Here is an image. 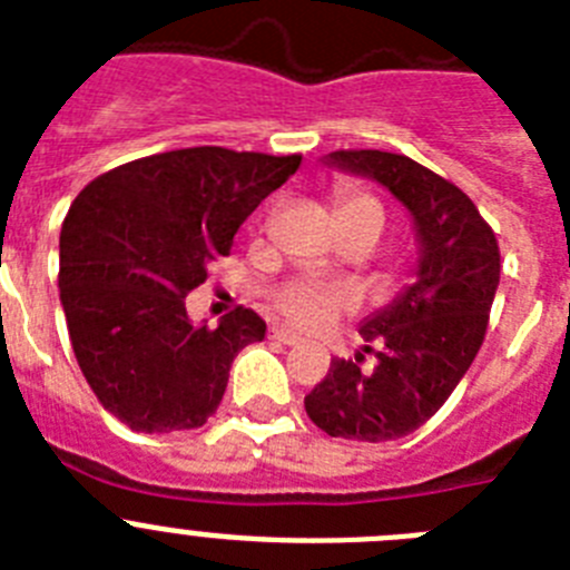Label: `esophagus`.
Masks as SVG:
<instances>
[{
	"label": "esophagus",
	"instance_id": "esophagus-1",
	"mask_svg": "<svg viewBox=\"0 0 570 570\" xmlns=\"http://www.w3.org/2000/svg\"><path fill=\"white\" fill-rule=\"evenodd\" d=\"M271 340L282 342V345H296V342H299V336L291 334V331H285V328H271Z\"/></svg>",
	"mask_w": 570,
	"mask_h": 570
}]
</instances>
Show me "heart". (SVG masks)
<instances>
[{
    "label": "heart",
    "mask_w": 570,
    "mask_h": 570,
    "mask_svg": "<svg viewBox=\"0 0 570 570\" xmlns=\"http://www.w3.org/2000/svg\"><path fill=\"white\" fill-rule=\"evenodd\" d=\"M336 214H340V219H345V216H374L382 223V205L371 194L354 188L336 194ZM356 305H360L356 288L342 285V282L314 279V276H296L274 294L276 314L305 331L325 328L342 314H351Z\"/></svg>",
    "instance_id": "heart-1"
}]
</instances>
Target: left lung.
Here are the masks:
<instances>
[{
	"mask_svg": "<svg viewBox=\"0 0 570 570\" xmlns=\"http://www.w3.org/2000/svg\"><path fill=\"white\" fill-rule=\"evenodd\" d=\"M331 163L374 176L411 210L422 262L414 285L362 325L374 367H362L365 356L331 360L305 411L328 436L402 440L445 405L485 342L500 245L471 196L411 156L334 150Z\"/></svg>",
	"mask_w": 570,
	"mask_h": 570,
	"instance_id": "left-lung-1",
	"label": "left lung"
}]
</instances>
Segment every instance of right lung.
Here are the masks:
<instances>
[{
  "label": "right lung",
  "mask_w": 570,
  "mask_h": 570,
  "mask_svg": "<svg viewBox=\"0 0 570 570\" xmlns=\"http://www.w3.org/2000/svg\"><path fill=\"white\" fill-rule=\"evenodd\" d=\"M302 154L205 145L154 154L90 179L59 236V299L70 345L105 411L139 434L203 428L230 362L265 322L234 308L194 328L185 296Z\"/></svg>",
  "instance_id": "right-lung-1"
}]
</instances>
